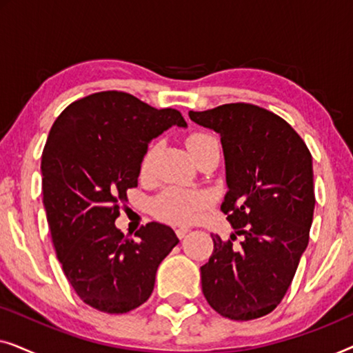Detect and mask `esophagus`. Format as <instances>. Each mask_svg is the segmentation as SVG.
<instances>
[{
  "instance_id": "1",
  "label": "esophagus",
  "mask_w": 353,
  "mask_h": 353,
  "mask_svg": "<svg viewBox=\"0 0 353 353\" xmlns=\"http://www.w3.org/2000/svg\"><path fill=\"white\" fill-rule=\"evenodd\" d=\"M188 231H190V226H185V225H183V226H176V228H175V233H176V236H178V238H180V239L185 238Z\"/></svg>"
}]
</instances>
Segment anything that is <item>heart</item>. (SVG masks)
Instances as JSON below:
<instances>
[{
	"label": "heart",
	"mask_w": 353,
	"mask_h": 353,
	"mask_svg": "<svg viewBox=\"0 0 353 353\" xmlns=\"http://www.w3.org/2000/svg\"><path fill=\"white\" fill-rule=\"evenodd\" d=\"M212 143H216V139L207 133H192L186 138V148L192 159ZM152 156L154 146H149L141 162L143 173L148 170ZM207 205H209V196L205 192L185 190V188H168L154 201L156 214L168 221H173V223H190L202 214V210Z\"/></svg>",
	"instance_id": "1"
}]
</instances>
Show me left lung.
<instances>
[{
  "mask_svg": "<svg viewBox=\"0 0 353 353\" xmlns=\"http://www.w3.org/2000/svg\"><path fill=\"white\" fill-rule=\"evenodd\" d=\"M190 119L220 134L228 186L221 210L243 236L234 248V240L212 234L202 292L221 316L255 320L279 305L307 249L315 209L312 154L286 120L259 105L190 110Z\"/></svg>",
  "mask_w": 353,
  "mask_h": 353,
  "instance_id": "obj_1",
  "label": "left lung"
}]
</instances>
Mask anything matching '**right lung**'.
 I'll use <instances>...</instances> for the list:
<instances>
[{"mask_svg":"<svg viewBox=\"0 0 353 353\" xmlns=\"http://www.w3.org/2000/svg\"><path fill=\"white\" fill-rule=\"evenodd\" d=\"M176 109H156L123 91H101L62 110L43 149V204L57 259L81 301L127 313L152 294L159 265L178 244L170 226L151 221L128 239L117 226L128 188L138 186L151 139Z\"/></svg>","mask_w":353,"mask_h":353,"instance_id":"add662e5","label":"right lung"}]
</instances>
